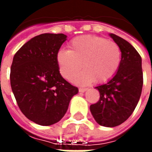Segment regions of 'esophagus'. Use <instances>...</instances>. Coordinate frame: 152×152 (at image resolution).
<instances>
[{"mask_svg": "<svg viewBox=\"0 0 152 152\" xmlns=\"http://www.w3.org/2000/svg\"><path fill=\"white\" fill-rule=\"evenodd\" d=\"M87 89H88L87 88H80L79 92L80 93H84V92H86Z\"/></svg>", "mask_w": 152, "mask_h": 152, "instance_id": "obj_1", "label": "esophagus"}]
</instances>
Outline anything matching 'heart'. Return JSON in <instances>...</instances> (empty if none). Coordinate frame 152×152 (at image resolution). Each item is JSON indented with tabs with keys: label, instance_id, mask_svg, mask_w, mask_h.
I'll use <instances>...</instances> for the list:
<instances>
[{
	"label": "heart",
	"instance_id": "obj_1",
	"mask_svg": "<svg viewBox=\"0 0 152 152\" xmlns=\"http://www.w3.org/2000/svg\"><path fill=\"white\" fill-rule=\"evenodd\" d=\"M69 49L58 51L57 63L61 75L68 80L79 72L82 63L85 70L73 79V82L78 85H88L94 80L107 82L114 77L121 66V48L113 40L85 35L73 39Z\"/></svg>",
	"mask_w": 152,
	"mask_h": 152
}]
</instances>
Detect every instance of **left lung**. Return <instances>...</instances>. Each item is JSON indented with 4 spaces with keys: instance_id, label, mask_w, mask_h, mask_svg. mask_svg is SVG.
<instances>
[{
    "instance_id": "8db88e82",
    "label": "left lung",
    "mask_w": 152,
    "mask_h": 152,
    "mask_svg": "<svg viewBox=\"0 0 152 152\" xmlns=\"http://www.w3.org/2000/svg\"><path fill=\"white\" fill-rule=\"evenodd\" d=\"M121 48V62L117 73L105 84L95 87L100 99L90 106L96 122L105 127L120 125L130 116L140 99L143 85L142 58L127 40L110 33Z\"/></svg>"
}]
</instances>
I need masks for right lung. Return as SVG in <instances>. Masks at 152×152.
I'll return each instance as SVG.
<instances>
[{
    "label": "right lung",
    "mask_w": 152,
    "mask_h": 152,
    "mask_svg": "<svg viewBox=\"0 0 152 152\" xmlns=\"http://www.w3.org/2000/svg\"><path fill=\"white\" fill-rule=\"evenodd\" d=\"M66 35L44 33L31 38L15 53L10 85L18 107L40 125L58 122L78 89L63 78L56 55Z\"/></svg>",
    "instance_id": "right-lung-1"
}]
</instances>
